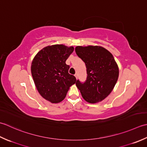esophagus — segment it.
<instances>
[{
  "mask_svg": "<svg viewBox=\"0 0 147 147\" xmlns=\"http://www.w3.org/2000/svg\"><path fill=\"white\" fill-rule=\"evenodd\" d=\"M75 77H76V79H77V74H75Z\"/></svg>",
  "mask_w": 147,
  "mask_h": 147,
  "instance_id": "esophagus-1",
  "label": "esophagus"
}]
</instances>
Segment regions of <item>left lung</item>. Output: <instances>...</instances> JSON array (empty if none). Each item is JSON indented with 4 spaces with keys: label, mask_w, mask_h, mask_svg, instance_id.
<instances>
[{
    "label": "left lung",
    "mask_w": 147,
    "mask_h": 147,
    "mask_svg": "<svg viewBox=\"0 0 147 147\" xmlns=\"http://www.w3.org/2000/svg\"><path fill=\"white\" fill-rule=\"evenodd\" d=\"M75 50L85 63L88 75L85 82L77 80V88L87 102H100L110 94L117 81V64L112 54L103 47L77 46Z\"/></svg>",
    "instance_id": "left-lung-1"
}]
</instances>
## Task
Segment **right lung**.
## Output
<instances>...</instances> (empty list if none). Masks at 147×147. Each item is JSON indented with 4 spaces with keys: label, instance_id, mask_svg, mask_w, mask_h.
Instances as JSON below:
<instances>
[{
    "label": "right lung",
    "instance_id": "1",
    "mask_svg": "<svg viewBox=\"0 0 147 147\" xmlns=\"http://www.w3.org/2000/svg\"><path fill=\"white\" fill-rule=\"evenodd\" d=\"M74 50V47L63 44L49 46L32 61L31 71L37 91L53 103L63 100L70 87L76 82V78L68 73L70 66L65 63Z\"/></svg>",
    "mask_w": 147,
    "mask_h": 147
}]
</instances>
